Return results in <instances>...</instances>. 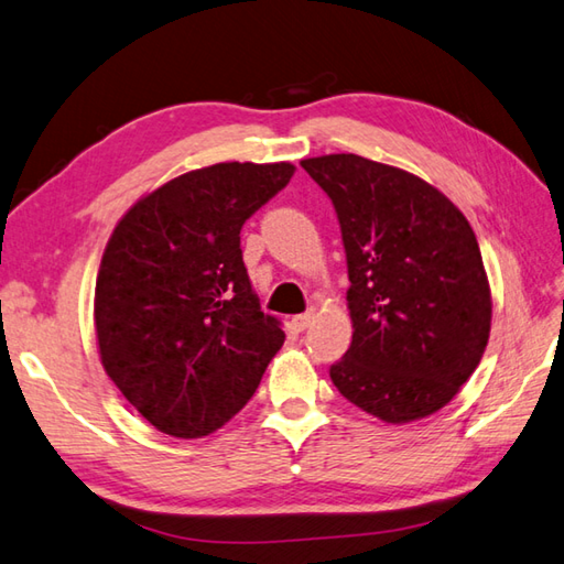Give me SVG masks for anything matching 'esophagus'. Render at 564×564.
Masks as SVG:
<instances>
[{
  "mask_svg": "<svg viewBox=\"0 0 564 564\" xmlns=\"http://www.w3.org/2000/svg\"><path fill=\"white\" fill-rule=\"evenodd\" d=\"M314 321H316V314H314V311H308V314L294 316V318H292V325H294V330L302 333V330L311 328V323H314Z\"/></svg>",
  "mask_w": 564,
  "mask_h": 564,
  "instance_id": "34e87169",
  "label": "esophagus"
}]
</instances>
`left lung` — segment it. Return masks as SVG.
<instances>
[{"label": "left lung", "mask_w": 564, "mask_h": 564, "mask_svg": "<svg viewBox=\"0 0 564 564\" xmlns=\"http://www.w3.org/2000/svg\"><path fill=\"white\" fill-rule=\"evenodd\" d=\"M302 166L340 219L352 345L330 367L349 403L388 424L452 403L490 340L492 294L463 212L415 173L357 154Z\"/></svg>", "instance_id": "left-lung-1"}]
</instances>
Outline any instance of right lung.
I'll return each instance as SVG.
<instances>
[{
    "label": "right lung",
    "mask_w": 564,
    "mask_h": 564,
    "mask_svg": "<svg viewBox=\"0 0 564 564\" xmlns=\"http://www.w3.org/2000/svg\"><path fill=\"white\" fill-rule=\"evenodd\" d=\"M294 171L290 161L187 171L142 195L112 229L94 294L98 355L159 432H217L280 352L282 323L260 311L239 234Z\"/></svg>",
    "instance_id": "obj_1"
}]
</instances>
